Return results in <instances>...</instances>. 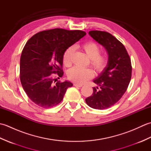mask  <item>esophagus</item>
<instances>
[{"instance_id": "1", "label": "esophagus", "mask_w": 151, "mask_h": 151, "mask_svg": "<svg viewBox=\"0 0 151 151\" xmlns=\"http://www.w3.org/2000/svg\"><path fill=\"white\" fill-rule=\"evenodd\" d=\"M73 85L74 86H75V87H78V88H81L82 86V84H76V83H75Z\"/></svg>"}]
</instances>
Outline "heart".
Wrapping results in <instances>:
<instances>
[{
    "instance_id": "1",
    "label": "heart",
    "mask_w": 151,
    "mask_h": 151,
    "mask_svg": "<svg viewBox=\"0 0 151 151\" xmlns=\"http://www.w3.org/2000/svg\"><path fill=\"white\" fill-rule=\"evenodd\" d=\"M82 49L90 58V65L95 71L101 73L106 67L108 62V56L106 53L100 52V47L95 41H89L83 43ZM75 51V47L67 48L63 54V63L67 67L71 65L72 56ZM68 78L76 84H81L93 76V71L89 68H80L74 67L67 73Z\"/></svg>"
}]
</instances>
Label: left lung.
I'll return each instance as SVG.
<instances>
[{
    "mask_svg": "<svg viewBox=\"0 0 151 151\" xmlns=\"http://www.w3.org/2000/svg\"><path fill=\"white\" fill-rule=\"evenodd\" d=\"M89 34L107 50L108 62L93 81L98 86L93 88V94L86 102L92 108L104 110L117 102L127 91L132 76L131 60L123 43L111 34L91 30Z\"/></svg>",
    "mask_w": 151,
    "mask_h": 151,
    "instance_id": "1",
    "label": "left lung"
}]
</instances>
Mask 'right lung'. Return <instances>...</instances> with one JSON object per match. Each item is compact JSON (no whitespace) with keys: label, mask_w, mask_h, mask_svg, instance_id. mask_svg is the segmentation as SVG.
<instances>
[{"label":"right lung","mask_w":151,"mask_h":151,"mask_svg":"<svg viewBox=\"0 0 151 151\" xmlns=\"http://www.w3.org/2000/svg\"><path fill=\"white\" fill-rule=\"evenodd\" d=\"M82 30L54 28L40 32L29 39L22 51L20 80L30 100L40 107L52 108L62 101L70 82H61L63 54L67 48L84 37Z\"/></svg>","instance_id":"right-lung-1"}]
</instances>
